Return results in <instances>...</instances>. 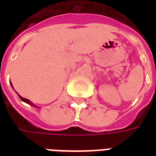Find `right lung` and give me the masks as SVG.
Returning <instances> with one entry per match:
<instances>
[{
  "label": "right lung",
  "mask_w": 156,
  "mask_h": 156,
  "mask_svg": "<svg viewBox=\"0 0 156 156\" xmlns=\"http://www.w3.org/2000/svg\"><path fill=\"white\" fill-rule=\"evenodd\" d=\"M19 97H20V98H21V99H22V101L26 102V103H27V104H29V105H32V106H34V107H36L35 105H33V104H32V103H31V102H30V100H28V99H27V98H22V97H21V96H20V95H19Z\"/></svg>",
  "instance_id": "1"
}]
</instances>
